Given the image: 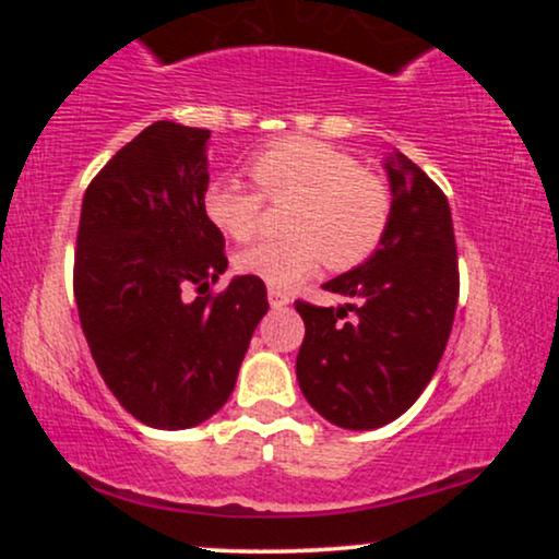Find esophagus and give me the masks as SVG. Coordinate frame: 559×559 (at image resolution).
<instances>
[{"mask_svg":"<svg viewBox=\"0 0 559 559\" xmlns=\"http://www.w3.org/2000/svg\"><path fill=\"white\" fill-rule=\"evenodd\" d=\"M267 301H271V307H275V310H281V307H286L288 301V294L281 292V288H267Z\"/></svg>","mask_w":559,"mask_h":559,"instance_id":"34e87169","label":"esophagus"}]
</instances>
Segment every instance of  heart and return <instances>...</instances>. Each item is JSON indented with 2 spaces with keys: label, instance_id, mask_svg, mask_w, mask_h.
Here are the masks:
<instances>
[{
  "label": "heart",
  "instance_id": "obj_1",
  "mask_svg": "<svg viewBox=\"0 0 559 559\" xmlns=\"http://www.w3.org/2000/svg\"><path fill=\"white\" fill-rule=\"evenodd\" d=\"M249 176L260 191L239 178H215L204 189L202 210L228 239L247 241L260 228L262 199L292 202L286 239L252 243L236 254V267L267 286L299 284L323 260L331 271H349L386 236L389 186L336 146L312 139L275 141L249 159Z\"/></svg>",
  "mask_w": 559,
  "mask_h": 559
}]
</instances>
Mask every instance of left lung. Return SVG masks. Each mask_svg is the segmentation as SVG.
Wrapping results in <instances>:
<instances>
[{"label":"left lung","instance_id":"left-lung-1","mask_svg":"<svg viewBox=\"0 0 559 559\" xmlns=\"http://www.w3.org/2000/svg\"><path fill=\"white\" fill-rule=\"evenodd\" d=\"M386 173L391 221L381 247L323 284L349 305L294 301L305 320L301 394L325 420L352 431L381 428L413 407L439 368L460 297L444 191L400 152L386 159Z\"/></svg>","mask_w":559,"mask_h":559}]
</instances>
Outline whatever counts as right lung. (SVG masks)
I'll list each match as a JSON object with an SVG mask.
<instances>
[{
  "mask_svg": "<svg viewBox=\"0 0 559 559\" xmlns=\"http://www.w3.org/2000/svg\"><path fill=\"white\" fill-rule=\"evenodd\" d=\"M204 128L157 120L88 183L73 292L88 349L133 418L163 431L199 426L228 402L249 338L267 312L265 284L226 273V241L202 210ZM197 285L200 297L182 292Z\"/></svg>",
  "mask_w": 559,
  "mask_h": 559,
  "instance_id": "add662e5",
  "label": "right lung"
}]
</instances>
